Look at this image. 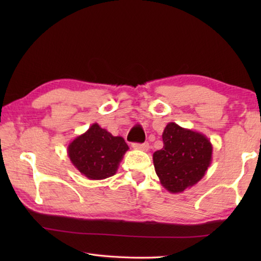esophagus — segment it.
<instances>
[{"label":"esophagus","instance_id":"obj_1","mask_svg":"<svg viewBox=\"0 0 261 261\" xmlns=\"http://www.w3.org/2000/svg\"><path fill=\"white\" fill-rule=\"evenodd\" d=\"M132 147L135 149H139V151H144V152H147L149 149V145L148 143H144V144H132Z\"/></svg>","mask_w":261,"mask_h":261}]
</instances>
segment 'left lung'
Segmentation results:
<instances>
[{
  "instance_id": "8db88e82",
  "label": "left lung",
  "mask_w": 261,
  "mask_h": 261,
  "mask_svg": "<svg viewBox=\"0 0 261 261\" xmlns=\"http://www.w3.org/2000/svg\"><path fill=\"white\" fill-rule=\"evenodd\" d=\"M163 147L153 154L155 173L162 187L179 193L196 185L211 166L213 146L200 132L168 123L162 134Z\"/></svg>"
}]
</instances>
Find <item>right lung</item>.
<instances>
[{"instance_id": "add662e5", "label": "right lung", "mask_w": 261, "mask_h": 261, "mask_svg": "<svg viewBox=\"0 0 261 261\" xmlns=\"http://www.w3.org/2000/svg\"><path fill=\"white\" fill-rule=\"evenodd\" d=\"M127 149L122 137H114L94 123L69 144L68 155L79 173L88 179L98 180L116 174Z\"/></svg>"}]
</instances>
